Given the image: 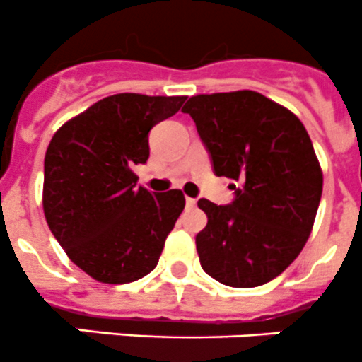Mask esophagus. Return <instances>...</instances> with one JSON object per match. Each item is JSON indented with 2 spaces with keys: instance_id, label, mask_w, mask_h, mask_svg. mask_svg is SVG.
Listing matches in <instances>:
<instances>
[{
  "instance_id": "esophagus-1",
  "label": "esophagus",
  "mask_w": 362,
  "mask_h": 362,
  "mask_svg": "<svg viewBox=\"0 0 362 362\" xmlns=\"http://www.w3.org/2000/svg\"><path fill=\"white\" fill-rule=\"evenodd\" d=\"M195 203H197V201H195L194 197H187V206L188 208H194Z\"/></svg>"
}]
</instances>
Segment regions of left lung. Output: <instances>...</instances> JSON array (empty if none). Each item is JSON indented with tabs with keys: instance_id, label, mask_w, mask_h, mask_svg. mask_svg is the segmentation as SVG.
<instances>
[{
	"instance_id": "1",
	"label": "left lung",
	"mask_w": 362,
	"mask_h": 362,
	"mask_svg": "<svg viewBox=\"0 0 362 362\" xmlns=\"http://www.w3.org/2000/svg\"><path fill=\"white\" fill-rule=\"evenodd\" d=\"M235 201L199 199L208 224L195 237L204 273L230 287H258L284 273L313 231L323 172L294 112L257 91L195 95L185 104Z\"/></svg>"
}]
</instances>
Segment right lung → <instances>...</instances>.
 Returning a JSON list of instances; mask_svg holds the SVG:
<instances>
[{"label":"right lung","mask_w":362,"mask_h":362,"mask_svg":"<svg viewBox=\"0 0 362 362\" xmlns=\"http://www.w3.org/2000/svg\"><path fill=\"white\" fill-rule=\"evenodd\" d=\"M185 100L111 95L73 116L49 141L42 185L46 222L69 260L97 281L129 284L158 265L185 195L136 187L134 167L148 159V131Z\"/></svg>","instance_id":"1"}]
</instances>
